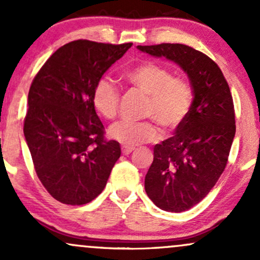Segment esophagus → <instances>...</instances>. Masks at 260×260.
Returning a JSON list of instances; mask_svg holds the SVG:
<instances>
[{"mask_svg": "<svg viewBox=\"0 0 260 260\" xmlns=\"http://www.w3.org/2000/svg\"><path fill=\"white\" fill-rule=\"evenodd\" d=\"M134 150V148L131 147H122V154L123 155H129Z\"/></svg>", "mask_w": 260, "mask_h": 260, "instance_id": "obj_1", "label": "esophagus"}]
</instances>
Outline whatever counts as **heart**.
<instances>
[{
  "instance_id": "heart-1",
  "label": "heart",
  "mask_w": 260,
  "mask_h": 260,
  "mask_svg": "<svg viewBox=\"0 0 260 260\" xmlns=\"http://www.w3.org/2000/svg\"><path fill=\"white\" fill-rule=\"evenodd\" d=\"M126 79L148 95L144 116L153 120L112 124L109 136L113 140L126 147H136L159 139L160 128L155 120L165 131H175L183 124L193 105V88L186 78L175 77L166 66L145 61L128 71ZM91 101L103 117L113 120L118 113L120 91L111 80L101 78L92 89Z\"/></svg>"
}]
</instances>
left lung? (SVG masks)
Masks as SVG:
<instances>
[{
	"label": "left lung",
	"instance_id": "left-lung-1",
	"mask_svg": "<svg viewBox=\"0 0 260 260\" xmlns=\"http://www.w3.org/2000/svg\"><path fill=\"white\" fill-rule=\"evenodd\" d=\"M138 49L180 64L193 88L189 115L174 137L154 147L144 183L156 207L181 213L210 192L228 165L236 133L234 100L221 70L205 53L183 44Z\"/></svg>",
	"mask_w": 260,
	"mask_h": 260
}]
</instances>
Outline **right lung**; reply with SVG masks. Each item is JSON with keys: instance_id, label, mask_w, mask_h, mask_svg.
I'll use <instances>...</instances> for the list:
<instances>
[{"instance_id": "add662e5", "label": "right lung", "mask_w": 260, "mask_h": 260, "mask_svg": "<svg viewBox=\"0 0 260 260\" xmlns=\"http://www.w3.org/2000/svg\"><path fill=\"white\" fill-rule=\"evenodd\" d=\"M131 46L71 41L32 79L24 137L39 180L63 204L83 205L96 198L120 157V143L105 138L91 94Z\"/></svg>"}]
</instances>
